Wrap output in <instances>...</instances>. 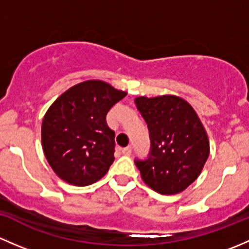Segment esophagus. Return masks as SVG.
Wrapping results in <instances>:
<instances>
[{
    "label": "esophagus",
    "instance_id": "esophagus-1",
    "mask_svg": "<svg viewBox=\"0 0 249 249\" xmlns=\"http://www.w3.org/2000/svg\"><path fill=\"white\" fill-rule=\"evenodd\" d=\"M122 153H124V156H129L130 153H132V147H130V146H128V147L122 148Z\"/></svg>",
    "mask_w": 249,
    "mask_h": 249
}]
</instances>
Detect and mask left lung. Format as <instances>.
Masks as SVG:
<instances>
[{"label": "left lung", "mask_w": 249, "mask_h": 249, "mask_svg": "<svg viewBox=\"0 0 249 249\" xmlns=\"http://www.w3.org/2000/svg\"><path fill=\"white\" fill-rule=\"evenodd\" d=\"M134 102L151 140L147 160H135L142 181L157 193H180L198 178L209 158L206 130L196 110L178 96L138 97Z\"/></svg>", "instance_id": "obj_1"}]
</instances>
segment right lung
I'll use <instances>...</instances> for the list:
<instances>
[{
  "mask_svg": "<svg viewBox=\"0 0 249 249\" xmlns=\"http://www.w3.org/2000/svg\"><path fill=\"white\" fill-rule=\"evenodd\" d=\"M125 96L106 81L87 80L51 104L43 119L42 146L58 178L83 187L106 175L115 160V132L107 114Z\"/></svg>",
  "mask_w": 249,
  "mask_h": 249,
  "instance_id": "obj_1",
  "label": "right lung"
}]
</instances>
